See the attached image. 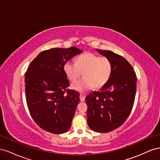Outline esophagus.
I'll return each instance as SVG.
<instances>
[{"label": "esophagus", "mask_w": 160, "mask_h": 160, "mask_svg": "<svg viewBox=\"0 0 160 160\" xmlns=\"http://www.w3.org/2000/svg\"><path fill=\"white\" fill-rule=\"evenodd\" d=\"M85 95H83V94H81L80 95V100L81 101H85Z\"/></svg>", "instance_id": "obj_1"}]
</instances>
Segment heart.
I'll return each instance as SVG.
<instances>
[{"label": "heart", "mask_w": 160, "mask_h": 160, "mask_svg": "<svg viewBox=\"0 0 160 160\" xmlns=\"http://www.w3.org/2000/svg\"><path fill=\"white\" fill-rule=\"evenodd\" d=\"M63 70L72 82L78 79L83 72V78L72 85L74 89L83 93L93 88L101 89L107 84L112 74L113 66L108 58L87 52L77 57L75 62H65Z\"/></svg>", "instance_id": "b5f03b06"}]
</instances>
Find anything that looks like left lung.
Listing matches in <instances>:
<instances>
[{"instance_id":"1","label":"left lung","mask_w":160,"mask_h":160,"mask_svg":"<svg viewBox=\"0 0 160 160\" xmlns=\"http://www.w3.org/2000/svg\"><path fill=\"white\" fill-rule=\"evenodd\" d=\"M111 61V78L98 91L86 97L88 124L95 132L108 133L120 127L132 110L136 93L137 78L132 66L119 55L96 49Z\"/></svg>"}]
</instances>
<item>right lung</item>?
<instances>
[{
    "label": "right lung",
    "mask_w": 160,
    "mask_h": 160,
    "mask_svg": "<svg viewBox=\"0 0 160 160\" xmlns=\"http://www.w3.org/2000/svg\"><path fill=\"white\" fill-rule=\"evenodd\" d=\"M83 52L75 47L52 48L40 52L25 73V93L28 111L35 122L48 132L61 134L71 126L79 93L67 89L65 62Z\"/></svg>",
    "instance_id": "add662e5"
}]
</instances>
